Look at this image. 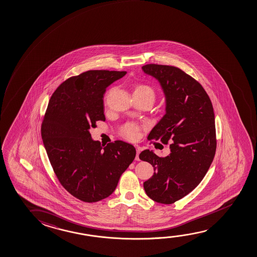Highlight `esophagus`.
I'll return each instance as SVG.
<instances>
[{
    "label": "esophagus",
    "instance_id": "obj_1",
    "mask_svg": "<svg viewBox=\"0 0 257 257\" xmlns=\"http://www.w3.org/2000/svg\"><path fill=\"white\" fill-rule=\"evenodd\" d=\"M141 151H142V149H140V148H137V149H136V152H137V154H136V157H135V160L140 161V157H139V155H140V153H141Z\"/></svg>",
    "mask_w": 257,
    "mask_h": 257
}]
</instances>
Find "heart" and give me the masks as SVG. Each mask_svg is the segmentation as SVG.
Segmentation results:
<instances>
[{"instance_id":"1","label":"heart","mask_w":257,"mask_h":257,"mask_svg":"<svg viewBox=\"0 0 257 257\" xmlns=\"http://www.w3.org/2000/svg\"><path fill=\"white\" fill-rule=\"evenodd\" d=\"M134 93L149 97L153 101L155 100V91L151 86L148 85H144V84L137 85L134 88ZM122 134L129 140H135L138 137L139 127L134 123H127L126 125L123 127Z\"/></svg>"}]
</instances>
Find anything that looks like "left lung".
Wrapping results in <instances>:
<instances>
[{
	"label": "left lung",
	"mask_w": 257,
	"mask_h": 257,
	"mask_svg": "<svg viewBox=\"0 0 257 257\" xmlns=\"http://www.w3.org/2000/svg\"><path fill=\"white\" fill-rule=\"evenodd\" d=\"M142 71L160 83L165 114L148 139L171 142L170 155L159 157L149 149L140 154L155 173L143 184L153 201L171 204L201 183L216 154L215 115L211 100L199 82L174 66L147 64Z\"/></svg>",
	"instance_id": "8db88e82"
}]
</instances>
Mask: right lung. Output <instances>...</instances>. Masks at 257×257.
I'll return each instance as SVG.
<instances>
[{"label": "right lung", "instance_id": "add662e5", "mask_svg": "<svg viewBox=\"0 0 257 257\" xmlns=\"http://www.w3.org/2000/svg\"><path fill=\"white\" fill-rule=\"evenodd\" d=\"M126 71H88L68 78L49 100L41 137L61 185L78 200L96 202L115 191L136 156L129 143L93 141L90 128L105 121L103 94Z\"/></svg>", "mask_w": 257, "mask_h": 257}]
</instances>
